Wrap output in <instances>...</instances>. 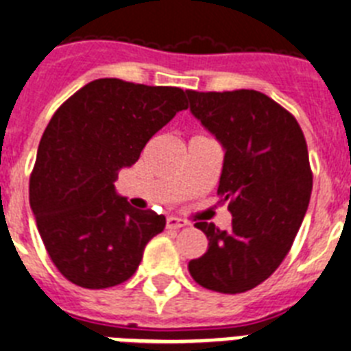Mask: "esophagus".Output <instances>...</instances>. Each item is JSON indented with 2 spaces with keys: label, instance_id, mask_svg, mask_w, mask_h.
Segmentation results:
<instances>
[{
  "label": "esophagus",
  "instance_id": "1",
  "mask_svg": "<svg viewBox=\"0 0 351 351\" xmlns=\"http://www.w3.org/2000/svg\"><path fill=\"white\" fill-rule=\"evenodd\" d=\"M165 226H167V230H180V228H186L187 222L186 220L178 219V217H167Z\"/></svg>",
  "mask_w": 351,
  "mask_h": 351
}]
</instances>
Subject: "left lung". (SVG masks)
Instances as JSON below:
<instances>
[{"label":"left lung","mask_w":351,"mask_h":351,"mask_svg":"<svg viewBox=\"0 0 351 351\" xmlns=\"http://www.w3.org/2000/svg\"><path fill=\"white\" fill-rule=\"evenodd\" d=\"M186 95L224 149L219 195L233 215L228 231L195 224L209 244L187 267L204 288L244 293L280 266L304 220L313 186L308 145L297 120L258 90Z\"/></svg>","instance_id":"8db88e82"}]
</instances>
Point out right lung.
Masks as SVG:
<instances>
[{
	"mask_svg": "<svg viewBox=\"0 0 351 351\" xmlns=\"http://www.w3.org/2000/svg\"><path fill=\"white\" fill-rule=\"evenodd\" d=\"M187 109L178 87L100 78L51 118L30 175V208L49 256L76 286L104 289L136 271L165 217L134 209L114 187L153 134Z\"/></svg>",
	"mask_w": 351,
	"mask_h": 351,
	"instance_id": "obj_1",
	"label": "right lung"
}]
</instances>
